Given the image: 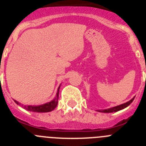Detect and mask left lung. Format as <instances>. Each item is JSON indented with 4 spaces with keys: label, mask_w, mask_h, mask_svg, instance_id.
<instances>
[{
    "label": "left lung",
    "mask_w": 146,
    "mask_h": 146,
    "mask_svg": "<svg viewBox=\"0 0 146 146\" xmlns=\"http://www.w3.org/2000/svg\"><path fill=\"white\" fill-rule=\"evenodd\" d=\"M135 97L132 98V99H131L130 101L124 103V104H120V105H118V106L113 107V108H109V109H106V110H97V111L101 112V113H114V112L119 111V110H123V109H124V108H126V107H128L129 105V104H131L132 102H133Z\"/></svg>",
    "instance_id": "8db88e82"
}]
</instances>
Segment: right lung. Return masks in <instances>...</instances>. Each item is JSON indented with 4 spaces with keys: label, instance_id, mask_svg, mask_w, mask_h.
<instances>
[{
    "label": "right lung",
    "instance_id": "right-lung-1",
    "mask_svg": "<svg viewBox=\"0 0 146 146\" xmlns=\"http://www.w3.org/2000/svg\"><path fill=\"white\" fill-rule=\"evenodd\" d=\"M59 89H60V86L58 88V92L56 94V96L55 97V99L53 100H52L50 102H47L46 104H42V105H38V106H31V105H24L23 106L22 104V106L24 109H26L29 111H33V112H37V113H47V112H50L53 110L56 106H57L58 102V94H59ZM15 103L17 104H20L21 105L20 103H19L18 102H17L16 100H15Z\"/></svg>",
    "mask_w": 146,
    "mask_h": 146
}]
</instances>
